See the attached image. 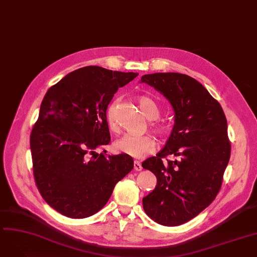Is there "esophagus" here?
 I'll return each instance as SVG.
<instances>
[{"label": "esophagus", "instance_id": "obj_1", "mask_svg": "<svg viewBox=\"0 0 257 257\" xmlns=\"http://www.w3.org/2000/svg\"><path fill=\"white\" fill-rule=\"evenodd\" d=\"M134 169H135L136 172H140V170H142V165L139 161L134 162Z\"/></svg>", "mask_w": 257, "mask_h": 257}]
</instances>
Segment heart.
<instances>
[{"instance_id": "obj_1", "label": "heart", "mask_w": 257, "mask_h": 257, "mask_svg": "<svg viewBox=\"0 0 257 257\" xmlns=\"http://www.w3.org/2000/svg\"><path fill=\"white\" fill-rule=\"evenodd\" d=\"M138 103L141 108V111L144 113V115L151 120H154L152 122V128L159 136H166L170 131V124L168 122L164 120L157 119L161 113V108L159 104L149 96H139L138 97ZM115 107H116V101H113L108 104L105 113L106 123L107 126L112 131H115L116 120H115ZM156 142L155 139L146 134V135H126L122 136L114 143V150L117 153L124 154L127 156H131L133 158L141 159L145 156L150 155L155 151Z\"/></svg>"}]
</instances>
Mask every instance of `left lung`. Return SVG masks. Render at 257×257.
Here are the masks:
<instances>
[{
  "label": "left lung",
  "mask_w": 257,
  "mask_h": 257,
  "mask_svg": "<svg viewBox=\"0 0 257 257\" xmlns=\"http://www.w3.org/2000/svg\"><path fill=\"white\" fill-rule=\"evenodd\" d=\"M166 97L175 112L172 134L161 152L142 167L157 177L156 188L143 198L145 213L163 226H179L197 216L215 199L230 159L227 119L204 85L181 73L143 75ZM174 154L175 162L163 159Z\"/></svg>",
  "instance_id": "1"
}]
</instances>
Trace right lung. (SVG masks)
<instances>
[{"label":"right lung","instance_id":"right-lung-1","mask_svg":"<svg viewBox=\"0 0 257 257\" xmlns=\"http://www.w3.org/2000/svg\"><path fill=\"white\" fill-rule=\"evenodd\" d=\"M136 76L89 66L46 93L30 135L33 175L43 199L63 215L84 218L98 212L133 169L132 157L96 151L111 141L108 103Z\"/></svg>","mask_w":257,"mask_h":257}]
</instances>
